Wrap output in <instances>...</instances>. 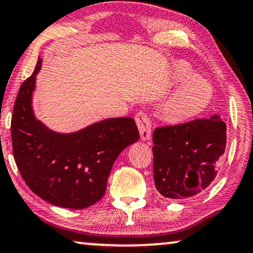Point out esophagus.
I'll list each match as a JSON object with an SVG mask.
<instances>
[{"label": "esophagus", "instance_id": "1", "mask_svg": "<svg viewBox=\"0 0 253 253\" xmlns=\"http://www.w3.org/2000/svg\"><path fill=\"white\" fill-rule=\"evenodd\" d=\"M135 123H137L138 129L140 132V138L142 141H147L151 137V126L149 122V119L147 118V115L142 112L135 115Z\"/></svg>", "mask_w": 253, "mask_h": 253}]
</instances>
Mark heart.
<instances>
[{"label":"heart","instance_id":"b5f03b06","mask_svg":"<svg viewBox=\"0 0 253 253\" xmlns=\"http://www.w3.org/2000/svg\"><path fill=\"white\" fill-rule=\"evenodd\" d=\"M176 84H183L163 106V118L170 124L191 121L211 106L213 98L212 84L203 77H196L191 69L178 64L174 68Z\"/></svg>","mask_w":253,"mask_h":253}]
</instances>
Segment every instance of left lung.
Segmentation results:
<instances>
[{
	"instance_id": "left-lung-1",
	"label": "left lung",
	"mask_w": 253,
	"mask_h": 253,
	"mask_svg": "<svg viewBox=\"0 0 253 253\" xmlns=\"http://www.w3.org/2000/svg\"><path fill=\"white\" fill-rule=\"evenodd\" d=\"M154 182L169 199H185L211 184L226 146V124L209 119L157 127L153 134Z\"/></svg>"
}]
</instances>
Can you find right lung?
Wrapping results in <instances>:
<instances>
[{
    "mask_svg": "<svg viewBox=\"0 0 253 253\" xmlns=\"http://www.w3.org/2000/svg\"><path fill=\"white\" fill-rule=\"evenodd\" d=\"M19 89L11 121L15 164L30 190L54 206L84 209L102 199L112 166L139 140L132 118H110L70 133L50 130L36 119L33 94L42 69Z\"/></svg>",
    "mask_w": 253,
    "mask_h": 253,
    "instance_id": "1",
    "label": "right lung"
}]
</instances>
